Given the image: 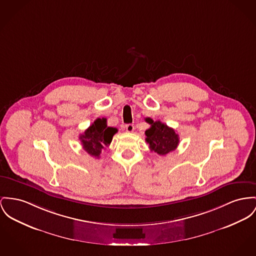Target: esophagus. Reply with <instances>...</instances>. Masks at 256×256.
I'll use <instances>...</instances> for the list:
<instances>
[{
	"mask_svg": "<svg viewBox=\"0 0 256 256\" xmlns=\"http://www.w3.org/2000/svg\"><path fill=\"white\" fill-rule=\"evenodd\" d=\"M125 129H126V131H127L128 133H132V132L134 131V129H135V126H134L133 124H127V125L125 126Z\"/></svg>",
	"mask_w": 256,
	"mask_h": 256,
	"instance_id": "34e87169",
	"label": "esophagus"
}]
</instances>
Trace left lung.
<instances>
[{"label": "left lung", "mask_w": 256, "mask_h": 256, "mask_svg": "<svg viewBox=\"0 0 256 256\" xmlns=\"http://www.w3.org/2000/svg\"><path fill=\"white\" fill-rule=\"evenodd\" d=\"M146 121L150 124V128L146 131V142L150 144V148L159 155H166L174 150L180 142L178 135L172 128L146 118Z\"/></svg>", "instance_id": "obj_1"}]
</instances>
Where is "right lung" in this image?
I'll list each match as a JSON object with an SVG mask.
<instances>
[{"mask_svg":"<svg viewBox=\"0 0 256 256\" xmlns=\"http://www.w3.org/2000/svg\"><path fill=\"white\" fill-rule=\"evenodd\" d=\"M118 129L108 127L106 118H97L80 136L82 148L87 154L95 158H100L102 150L108 146Z\"/></svg>","mask_w":256,"mask_h":256,"instance_id":"obj_1","label":"right lung"}]
</instances>
